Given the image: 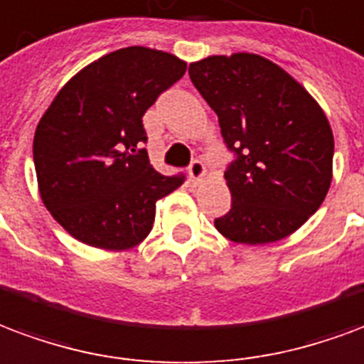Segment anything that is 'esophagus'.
<instances>
[{
	"label": "esophagus",
	"mask_w": 364,
	"mask_h": 364,
	"mask_svg": "<svg viewBox=\"0 0 364 364\" xmlns=\"http://www.w3.org/2000/svg\"><path fill=\"white\" fill-rule=\"evenodd\" d=\"M206 173V168H204V164L200 160H193L189 166V179L191 183H198Z\"/></svg>",
	"instance_id": "1"
}]
</instances>
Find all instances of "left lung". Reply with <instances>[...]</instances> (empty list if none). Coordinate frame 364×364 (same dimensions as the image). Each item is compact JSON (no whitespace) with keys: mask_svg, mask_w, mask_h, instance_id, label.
<instances>
[{"mask_svg":"<svg viewBox=\"0 0 364 364\" xmlns=\"http://www.w3.org/2000/svg\"><path fill=\"white\" fill-rule=\"evenodd\" d=\"M189 75L235 154L223 173L231 210L216 230L243 245L291 235L332 183L333 134L318 102L257 53L210 55L191 63Z\"/></svg>","mask_w":364,"mask_h":364,"instance_id":"obj_1","label":"left lung"}]
</instances>
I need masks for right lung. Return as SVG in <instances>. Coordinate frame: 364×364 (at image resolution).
I'll use <instances>...</instances> for the list:
<instances>
[{"instance_id": "1", "label": "right lung", "mask_w": 364, "mask_h": 364, "mask_svg": "<svg viewBox=\"0 0 364 364\" xmlns=\"http://www.w3.org/2000/svg\"><path fill=\"white\" fill-rule=\"evenodd\" d=\"M187 71L168 52L131 46L80 69L42 115L34 168L42 203L82 243L104 250L139 245L152 230L156 203L183 183L158 173L142 115Z\"/></svg>"}]
</instances>
